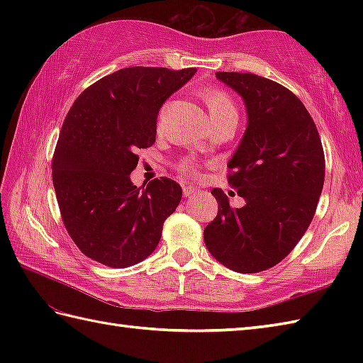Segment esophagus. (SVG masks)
Segmentation results:
<instances>
[{"label":"esophagus","instance_id":"34e87169","mask_svg":"<svg viewBox=\"0 0 363 363\" xmlns=\"http://www.w3.org/2000/svg\"><path fill=\"white\" fill-rule=\"evenodd\" d=\"M184 196H194V195H196L198 194V189L196 187H194V186H189V184H186V186H184Z\"/></svg>","mask_w":363,"mask_h":363}]
</instances>
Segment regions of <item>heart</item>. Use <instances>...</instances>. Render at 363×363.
Instances as JSON below:
<instances>
[{
	"label": "heart",
	"instance_id": "b5f03b06",
	"mask_svg": "<svg viewBox=\"0 0 363 363\" xmlns=\"http://www.w3.org/2000/svg\"><path fill=\"white\" fill-rule=\"evenodd\" d=\"M203 98H204L207 107H209L212 121L226 118V117H237V107H235L233 99L229 98L226 91L218 90V89H212V90L204 91ZM182 168L189 169L190 167H189V164H184Z\"/></svg>",
	"mask_w": 363,
	"mask_h": 363
}]
</instances>
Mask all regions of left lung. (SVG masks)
Segmentation results:
<instances>
[{
    "label": "left lung",
    "mask_w": 363,
    "mask_h": 363,
    "mask_svg": "<svg viewBox=\"0 0 363 363\" xmlns=\"http://www.w3.org/2000/svg\"><path fill=\"white\" fill-rule=\"evenodd\" d=\"M215 78L243 99L246 129L228 162L229 184L245 199L233 209L221 189L218 213L204 229L207 250L237 273H259L287 256L309 228L325 184L317 126L301 99L252 73Z\"/></svg>",
    "instance_id": "obj_1"
}]
</instances>
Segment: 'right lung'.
<instances>
[{"mask_svg":"<svg viewBox=\"0 0 363 363\" xmlns=\"http://www.w3.org/2000/svg\"><path fill=\"white\" fill-rule=\"evenodd\" d=\"M196 68H121L76 99L52 157L60 215L87 257L112 268L133 267L156 250L164 221L182 189L168 177L137 187V150L156 142L160 107Z\"/></svg>","mask_w":363,"mask_h":363,"instance_id":"1","label":"right lung"}]
</instances>
